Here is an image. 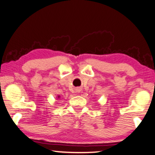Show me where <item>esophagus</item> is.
I'll return each mask as SVG.
<instances>
[{
	"label": "esophagus",
	"mask_w": 155,
	"mask_h": 155,
	"mask_svg": "<svg viewBox=\"0 0 155 155\" xmlns=\"http://www.w3.org/2000/svg\"><path fill=\"white\" fill-rule=\"evenodd\" d=\"M80 89H77V91H78V92H80Z\"/></svg>",
	"instance_id": "1"
}]
</instances>
